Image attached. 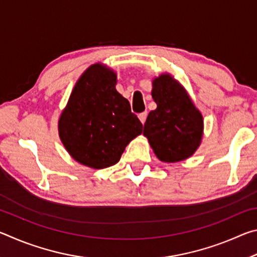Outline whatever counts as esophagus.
I'll list each match as a JSON object with an SVG mask.
<instances>
[{
  "label": "esophagus",
  "mask_w": 257,
  "mask_h": 257,
  "mask_svg": "<svg viewBox=\"0 0 257 257\" xmlns=\"http://www.w3.org/2000/svg\"><path fill=\"white\" fill-rule=\"evenodd\" d=\"M138 118H139V120H141V122H142L143 124H144L145 121H146V118H147V112L141 113V114L138 115Z\"/></svg>",
  "instance_id": "obj_1"
}]
</instances>
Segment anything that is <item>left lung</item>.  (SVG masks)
<instances>
[{"label":"left lung","instance_id":"1","mask_svg":"<svg viewBox=\"0 0 257 257\" xmlns=\"http://www.w3.org/2000/svg\"><path fill=\"white\" fill-rule=\"evenodd\" d=\"M152 96L158 107L144 124L155 155L163 162H178L193 155L203 137V116L186 90L169 73L153 80Z\"/></svg>","mask_w":257,"mask_h":257}]
</instances>
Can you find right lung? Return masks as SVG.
<instances>
[{
	"label": "right lung",
	"mask_w": 257,
	"mask_h": 257,
	"mask_svg": "<svg viewBox=\"0 0 257 257\" xmlns=\"http://www.w3.org/2000/svg\"><path fill=\"white\" fill-rule=\"evenodd\" d=\"M115 84L114 71L93 64L77 81L61 113V142L86 167L104 169L119 162L125 146L142 134V122Z\"/></svg>",
	"instance_id": "right-lung-1"
}]
</instances>
